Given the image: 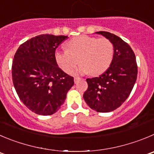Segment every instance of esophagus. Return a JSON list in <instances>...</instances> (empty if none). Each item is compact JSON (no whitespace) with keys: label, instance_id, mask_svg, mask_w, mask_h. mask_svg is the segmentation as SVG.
I'll list each match as a JSON object with an SVG mask.
<instances>
[{"label":"esophagus","instance_id":"obj_1","mask_svg":"<svg viewBox=\"0 0 154 154\" xmlns=\"http://www.w3.org/2000/svg\"><path fill=\"white\" fill-rule=\"evenodd\" d=\"M79 80H80V78H79V77H75V78H74L75 83H77L79 81Z\"/></svg>","mask_w":154,"mask_h":154}]
</instances>
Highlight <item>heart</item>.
I'll list each match as a JSON object with an SVG mask.
<instances>
[{"mask_svg": "<svg viewBox=\"0 0 154 154\" xmlns=\"http://www.w3.org/2000/svg\"><path fill=\"white\" fill-rule=\"evenodd\" d=\"M66 48L65 51H57L54 58L60 68L66 73L71 72L79 60L81 64L73 74H102L110 66L113 59V45L106 38L82 35L67 42Z\"/></svg>", "mask_w": 154, "mask_h": 154, "instance_id": "1", "label": "heart"}]
</instances>
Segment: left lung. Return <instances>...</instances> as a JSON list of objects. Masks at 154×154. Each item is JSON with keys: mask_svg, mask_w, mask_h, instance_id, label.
<instances>
[{"mask_svg": "<svg viewBox=\"0 0 154 154\" xmlns=\"http://www.w3.org/2000/svg\"><path fill=\"white\" fill-rule=\"evenodd\" d=\"M96 33L112 42L113 59L104 73L86 79L88 87L83 97L92 109L108 112L119 107L128 97L137 79V66L134 53L122 38L110 32Z\"/></svg>", "mask_w": 154, "mask_h": 154, "instance_id": "obj_1", "label": "left lung"}]
</instances>
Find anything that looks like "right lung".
I'll use <instances>...</instances> for the list:
<instances>
[{
  "label": "right lung",
  "instance_id": "right-lung-1",
  "mask_svg": "<svg viewBox=\"0 0 154 154\" xmlns=\"http://www.w3.org/2000/svg\"><path fill=\"white\" fill-rule=\"evenodd\" d=\"M65 35H40L22 44L14 55L12 79L20 100L35 113H55L64 103L74 79L56 63L57 48Z\"/></svg>",
  "mask_w": 154,
  "mask_h": 154
}]
</instances>
